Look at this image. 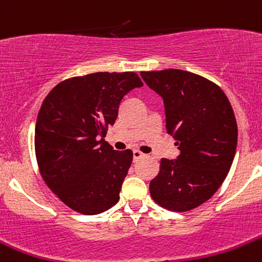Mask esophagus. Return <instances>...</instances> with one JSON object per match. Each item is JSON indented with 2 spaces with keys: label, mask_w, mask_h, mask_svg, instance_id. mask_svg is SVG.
Wrapping results in <instances>:
<instances>
[{
  "label": "esophagus",
  "mask_w": 262,
  "mask_h": 262,
  "mask_svg": "<svg viewBox=\"0 0 262 262\" xmlns=\"http://www.w3.org/2000/svg\"><path fill=\"white\" fill-rule=\"evenodd\" d=\"M142 157H144V155L142 154L141 151H138V149L133 151V160H134V161H138V160L142 159Z\"/></svg>",
  "instance_id": "34e87169"
}]
</instances>
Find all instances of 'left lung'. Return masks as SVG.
I'll list each match as a JSON object with an SVG mask.
<instances>
[{"label": "left lung", "mask_w": 262, "mask_h": 262, "mask_svg": "<svg viewBox=\"0 0 262 262\" xmlns=\"http://www.w3.org/2000/svg\"><path fill=\"white\" fill-rule=\"evenodd\" d=\"M141 77L164 100L165 126L179 149L175 160L161 159L149 193L165 209L188 211L211 199L232 166L238 138L232 105L219 85L185 70Z\"/></svg>", "instance_id": "8db88e82"}]
</instances>
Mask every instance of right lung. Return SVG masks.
Wrapping results in <instances>:
<instances>
[{
  "label": "right lung",
  "mask_w": 262,
  "mask_h": 262,
  "mask_svg": "<svg viewBox=\"0 0 262 262\" xmlns=\"http://www.w3.org/2000/svg\"><path fill=\"white\" fill-rule=\"evenodd\" d=\"M143 85L136 73H93L58 83L35 124V156L46 184L63 204L84 215L106 211L133 161L103 137L118 118L124 96Z\"/></svg>",
  "instance_id": "1"
}]
</instances>
